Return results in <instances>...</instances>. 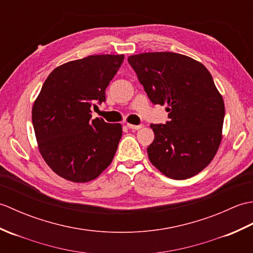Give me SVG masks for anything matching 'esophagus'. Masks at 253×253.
Masks as SVG:
<instances>
[{
    "label": "esophagus",
    "mask_w": 253,
    "mask_h": 253,
    "mask_svg": "<svg viewBox=\"0 0 253 253\" xmlns=\"http://www.w3.org/2000/svg\"><path fill=\"white\" fill-rule=\"evenodd\" d=\"M127 127L129 128V129H140L142 125H132V124H127Z\"/></svg>",
    "instance_id": "34e87169"
}]
</instances>
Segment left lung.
Listing matches in <instances>:
<instances>
[{"mask_svg":"<svg viewBox=\"0 0 253 253\" xmlns=\"http://www.w3.org/2000/svg\"><path fill=\"white\" fill-rule=\"evenodd\" d=\"M128 63L153 104H168L169 121L151 124L149 160L173 179L195 176L211 162L222 140L225 107L201 63L173 52L131 55Z\"/></svg>","mask_w":253,"mask_h":253,"instance_id":"left-lung-1","label":"left lung"}]
</instances>
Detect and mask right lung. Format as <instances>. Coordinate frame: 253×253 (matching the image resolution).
I'll return each mask as SVG.
<instances>
[{
    "label": "right lung",
    "instance_id": "obj_1",
    "mask_svg": "<svg viewBox=\"0 0 253 253\" xmlns=\"http://www.w3.org/2000/svg\"><path fill=\"white\" fill-rule=\"evenodd\" d=\"M124 55H90L56 67L32 107L40 153L63 178L85 182L112 162L122 137L121 124L91 120V106L105 102V89Z\"/></svg>",
    "mask_w": 253,
    "mask_h": 253
}]
</instances>
